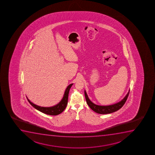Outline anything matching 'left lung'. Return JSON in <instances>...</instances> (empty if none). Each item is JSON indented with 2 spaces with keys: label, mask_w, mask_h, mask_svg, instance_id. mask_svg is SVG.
<instances>
[{
  "label": "left lung",
  "mask_w": 155,
  "mask_h": 155,
  "mask_svg": "<svg viewBox=\"0 0 155 155\" xmlns=\"http://www.w3.org/2000/svg\"><path fill=\"white\" fill-rule=\"evenodd\" d=\"M129 92H129H127V94L126 95V97H124L120 102L116 104L108 106L98 105L93 103V102L91 101L89 98L86 90H84V95H85V97H86L87 104L91 108L92 110H93V111H95V113H98L100 114H110V113L117 111L118 110L122 107L127 100V97L129 94Z\"/></svg>",
  "instance_id": "1"
}]
</instances>
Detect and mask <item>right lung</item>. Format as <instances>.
Returning a JSON list of instances; mask_svg holds the SVG:
<instances>
[{
	"mask_svg": "<svg viewBox=\"0 0 155 155\" xmlns=\"http://www.w3.org/2000/svg\"><path fill=\"white\" fill-rule=\"evenodd\" d=\"M73 84H70L68 86V87L66 89L65 91L64 92V96L63 97L61 101L58 103V104L53 106L41 107V106L37 105L36 104H34L32 102H31L30 100H29V99L28 98V97H27V99L30 104L35 108V109H36L39 111L49 115L56 116V115H59L60 114L64 111V109H65L66 107L67 106L69 90Z\"/></svg>",
	"mask_w": 155,
	"mask_h": 155,
	"instance_id": "1",
	"label": "right lung"
}]
</instances>
